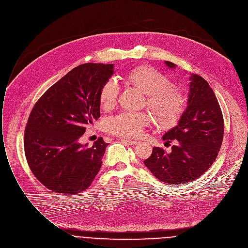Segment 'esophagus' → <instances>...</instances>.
<instances>
[{
    "mask_svg": "<svg viewBox=\"0 0 248 248\" xmlns=\"http://www.w3.org/2000/svg\"><path fill=\"white\" fill-rule=\"evenodd\" d=\"M123 141H125V142H127L128 144H130V145H136V144H138L139 143V141L138 140H123Z\"/></svg>",
    "mask_w": 248,
    "mask_h": 248,
    "instance_id": "obj_1",
    "label": "esophagus"
}]
</instances>
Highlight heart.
<instances>
[{"instance_id":"1","label":"heart","mask_w":248,"mask_h":248,"mask_svg":"<svg viewBox=\"0 0 248 248\" xmlns=\"http://www.w3.org/2000/svg\"><path fill=\"white\" fill-rule=\"evenodd\" d=\"M125 79L146 95L147 107L159 128L170 130L179 124L186 110L188 99L186 93L174 86L166 75L154 67L140 65L129 70ZM118 93V83L113 80L107 81L99 91L100 107L104 110H110L116 104ZM149 122L150 115L146 112H122L108 118L105 128L118 137L136 138Z\"/></svg>"}]
</instances>
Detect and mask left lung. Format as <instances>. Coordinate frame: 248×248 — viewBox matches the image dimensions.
Listing matches in <instances>:
<instances>
[{
	"instance_id": "left-lung-1",
	"label": "left lung",
	"mask_w": 248,
	"mask_h": 248,
	"mask_svg": "<svg viewBox=\"0 0 248 248\" xmlns=\"http://www.w3.org/2000/svg\"><path fill=\"white\" fill-rule=\"evenodd\" d=\"M174 68L175 64L165 62ZM186 110L179 124L163 137L173 140L171 152L153 147L144 165L160 181L169 185L191 182L203 175L216 161L222 144L224 121L214 90L206 80L191 75Z\"/></svg>"
}]
</instances>
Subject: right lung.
I'll return each instance as SVG.
<instances>
[{
    "label": "right lung",
    "mask_w": 248,
    "mask_h": 248,
    "mask_svg": "<svg viewBox=\"0 0 248 248\" xmlns=\"http://www.w3.org/2000/svg\"><path fill=\"white\" fill-rule=\"evenodd\" d=\"M112 64L84 63L53 84L34 104L25 129V155L32 174L47 188L77 194L89 187L108 143H80L86 125L100 117L99 91Z\"/></svg>",
    "instance_id": "obj_1"
}]
</instances>
